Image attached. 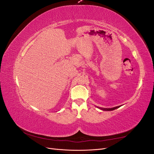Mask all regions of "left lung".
Masks as SVG:
<instances>
[{
	"instance_id": "obj_1",
	"label": "left lung",
	"mask_w": 154,
	"mask_h": 154,
	"mask_svg": "<svg viewBox=\"0 0 154 154\" xmlns=\"http://www.w3.org/2000/svg\"><path fill=\"white\" fill-rule=\"evenodd\" d=\"M120 106H116V107H114V108H110V109H106V108H104V109H101H101H102V110H115V109H118V108H119Z\"/></svg>"
}]
</instances>
